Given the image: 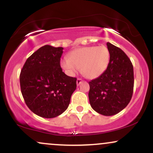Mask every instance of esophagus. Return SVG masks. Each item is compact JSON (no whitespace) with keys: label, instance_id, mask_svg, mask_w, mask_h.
Returning a JSON list of instances; mask_svg holds the SVG:
<instances>
[{"label":"esophagus","instance_id":"1","mask_svg":"<svg viewBox=\"0 0 153 153\" xmlns=\"http://www.w3.org/2000/svg\"><path fill=\"white\" fill-rule=\"evenodd\" d=\"M82 79L81 78H78L77 79V85H80V84H81V82H82Z\"/></svg>","mask_w":153,"mask_h":153}]
</instances>
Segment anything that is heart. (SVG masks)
<instances>
[{"label":"heart","mask_w":153,"mask_h":153,"mask_svg":"<svg viewBox=\"0 0 153 153\" xmlns=\"http://www.w3.org/2000/svg\"><path fill=\"white\" fill-rule=\"evenodd\" d=\"M109 59V52L105 46L86 47L73 50L70 58L63 59L61 65L70 75L81 69L86 78H96L106 71Z\"/></svg>","instance_id":"obj_1"}]
</instances>
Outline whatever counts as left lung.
<instances>
[{
	"mask_svg": "<svg viewBox=\"0 0 153 153\" xmlns=\"http://www.w3.org/2000/svg\"><path fill=\"white\" fill-rule=\"evenodd\" d=\"M110 59L106 70L88 82V98L93 109L112 116L124 109L132 97L134 71L132 63L119 47L106 43Z\"/></svg>",
	"mask_w": 153,
	"mask_h": 153,
	"instance_id": "obj_1",
	"label": "left lung"
}]
</instances>
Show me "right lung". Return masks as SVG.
<instances>
[{
  "label": "right lung",
  "mask_w": 153,
  "mask_h": 153,
  "mask_svg": "<svg viewBox=\"0 0 153 153\" xmlns=\"http://www.w3.org/2000/svg\"><path fill=\"white\" fill-rule=\"evenodd\" d=\"M62 47L45 45L26 59L20 74L21 91L26 104L35 114L54 118L68 108L76 89V78L60 67Z\"/></svg>",
  "instance_id": "1"
}]
</instances>
